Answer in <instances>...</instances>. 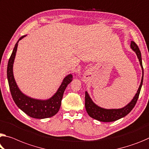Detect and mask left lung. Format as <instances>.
Wrapping results in <instances>:
<instances>
[{
  "instance_id": "left-lung-1",
  "label": "left lung",
  "mask_w": 149,
  "mask_h": 149,
  "mask_svg": "<svg viewBox=\"0 0 149 149\" xmlns=\"http://www.w3.org/2000/svg\"><path fill=\"white\" fill-rule=\"evenodd\" d=\"M131 48L136 53L137 58L139 59L140 65L142 68L143 75L141 78V84L139 86L137 91L135 95L134 96L133 100L131 101V102L129 103L126 106L121 109H104L97 105L93 101H92L90 97H89L87 91H86V95H85V107L87 111V113L88 115L93 119H95L97 121L102 122H113L117 120L121 119L124 117H125L131 111L133 107L135 105L136 101L139 98V93H140L141 87L143 85V67L142 63V58H141V54L139 50V48L137 45L133 41L131 42Z\"/></svg>"
}]
</instances>
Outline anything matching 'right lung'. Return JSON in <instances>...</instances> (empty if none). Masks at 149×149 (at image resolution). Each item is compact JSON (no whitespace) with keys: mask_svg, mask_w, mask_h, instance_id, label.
I'll return each instance as SVG.
<instances>
[{"mask_svg":"<svg viewBox=\"0 0 149 149\" xmlns=\"http://www.w3.org/2000/svg\"><path fill=\"white\" fill-rule=\"evenodd\" d=\"M26 36V35L20 37L16 42L13 53L9 58L8 66H7V78H8L9 87L13 100L18 108L20 109L28 116L32 118L40 119H46L54 116L58 112L61 106L63 93L68 85L72 81L73 76L72 74L65 76L56 93L48 100H37L24 94L18 88L14 77L13 63L15 62L16 53L17 51L18 42Z\"/></svg>","mask_w":149,"mask_h":149,"instance_id":"add662e5","label":"right lung"}]
</instances>
